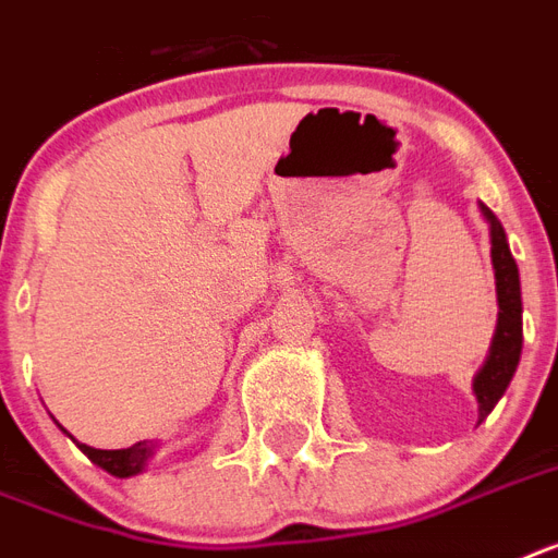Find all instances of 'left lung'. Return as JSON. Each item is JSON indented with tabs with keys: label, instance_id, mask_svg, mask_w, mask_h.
<instances>
[{
	"label": "left lung",
	"instance_id": "8db88e82",
	"mask_svg": "<svg viewBox=\"0 0 558 558\" xmlns=\"http://www.w3.org/2000/svg\"><path fill=\"white\" fill-rule=\"evenodd\" d=\"M482 215L490 223L493 269H496V294H499L496 338H493L490 355L473 381V392L478 398V415L487 418L493 407L499 404V398L505 396L507 384L513 378L519 357H522V287H519V266L510 255L505 229L487 206H482Z\"/></svg>",
	"mask_w": 558,
	"mask_h": 558
}]
</instances>
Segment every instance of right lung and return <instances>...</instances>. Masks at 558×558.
Wrapping results in <instances>:
<instances>
[{"label":"right lung","mask_w":558,"mask_h":558,"mask_svg":"<svg viewBox=\"0 0 558 558\" xmlns=\"http://www.w3.org/2000/svg\"><path fill=\"white\" fill-rule=\"evenodd\" d=\"M80 450H83L94 464H99V468L108 470L111 475L129 478V475L143 470V464H146V459L151 456L154 447L146 441H137V444H131V447H125V450H94V447H88V444H80Z\"/></svg>","instance_id":"obj_1"}]
</instances>
